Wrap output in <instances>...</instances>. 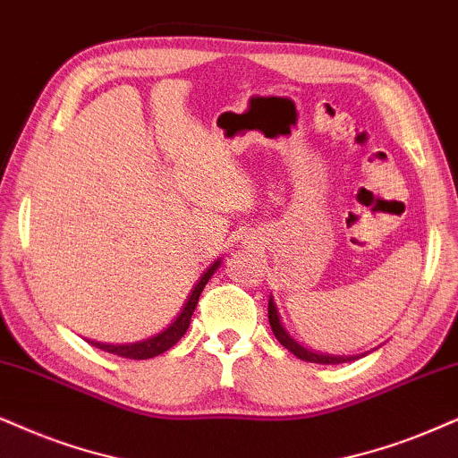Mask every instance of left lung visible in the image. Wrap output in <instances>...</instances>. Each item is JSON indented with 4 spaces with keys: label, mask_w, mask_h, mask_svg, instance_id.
<instances>
[{
    "label": "left lung",
    "mask_w": 458,
    "mask_h": 458,
    "mask_svg": "<svg viewBox=\"0 0 458 458\" xmlns=\"http://www.w3.org/2000/svg\"><path fill=\"white\" fill-rule=\"evenodd\" d=\"M268 321H270V327H272V334L276 335V340L285 346L289 352H293L298 359H302V361H309V363H327V366H335V363H346V361H355V359H361L366 357L368 352H361V355H327V352H317V351H310L309 346L300 344L296 338H293L292 334L287 332L285 326H283L281 321V315H279V309H276V302L275 298L270 296L268 300Z\"/></svg>",
    "instance_id": "left-lung-1"
}]
</instances>
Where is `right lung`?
I'll use <instances>...</instances> for the list:
<instances>
[{"label": "right lung", "instance_id": "right-lung-1", "mask_svg": "<svg viewBox=\"0 0 458 458\" xmlns=\"http://www.w3.org/2000/svg\"><path fill=\"white\" fill-rule=\"evenodd\" d=\"M219 266H222V258H217L216 262L209 266V268L202 272L200 279L196 281L192 292H190L188 300L183 302L182 310L177 312L175 319H173L169 326L162 329V332L149 335V338H146V340H139V343H131V344H107V343H95V340H89V343L92 346H97V349L112 352V355H118V357H126V359H152L156 355H162V352L169 351L173 344H177V340L188 332L190 319H192V312L196 309V304H199L202 289H205V285L213 276V272H216Z\"/></svg>", "mask_w": 458, "mask_h": 458}]
</instances>
